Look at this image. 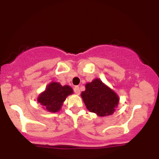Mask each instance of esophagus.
I'll return each mask as SVG.
<instances>
[{
    "instance_id": "34e87169",
    "label": "esophagus",
    "mask_w": 159,
    "mask_h": 159,
    "mask_svg": "<svg viewBox=\"0 0 159 159\" xmlns=\"http://www.w3.org/2000/svg\"><path fill=\"white\" fill-rule=\"evenodd\" d=\"M74 92H75V93H76L77 95H79L80 93H81V90H80L79 87L75 86V87H74Z\"/></svg>"
}]
</instances>
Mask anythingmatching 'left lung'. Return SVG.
I'll return each instance as SVG.
<instances>
[{
    "mask_svg": "<svg viewBox=\"0 0 159 159\" xmlns=\"http://www.w3.org/2000/svg\"><path fill=\"white\" fill-rule=\"evenodd\" d=\"M85 90L81 96L86 107L98 116L114 114L118 106L120 98L112 89L107 87L99 78H95L85 85Z\"/></svg>",
    "mask_w": 159,
    "mask_h": 159,
    "instance_id": "obj_1",
    "label": "left lung"
}]
</instances>
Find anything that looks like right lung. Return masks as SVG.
I'll use <instances>...</instances> for the list:
<instances>
[{
	"mask_svg": "<svg viewBox=\"0 0 159 159\" xmlns=\"http://www.w3.org/2000/svg\"><path fill=\"white\" fill-rule=\"evenodd\" d=\"M72 93L73 90L69 85L62 86L58 82L52 81L38 96L37 102L48 112H58L67 96Z\"/></svg>",
	"mask_w": 159,
	"mask_h": 159,
	"instance_id": "1",
	"label": "right lung"
}]
</instances>
